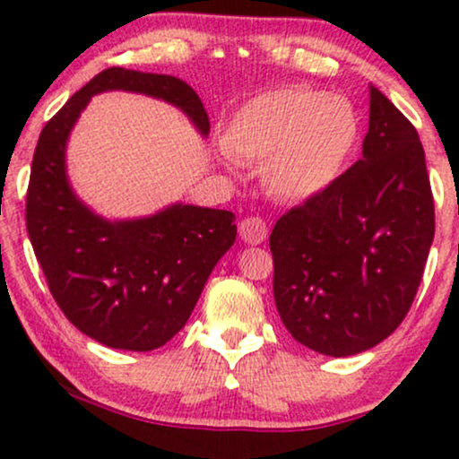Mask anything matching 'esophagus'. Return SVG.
Returning <instances> with one entry per match:
<instances>
[{
  "instance_id": "34e87169",
  "label": "esophagus",
  "mask_w": 459,
  "mask_h": 459,
  "mask_svg": "<svg viewBox=\"0 0 459 459\" xmlns=\"http://www.w3.org/2000/svg\"><path fill=\"white\" fill-rule=\"evenodd\" d=\"M240 236L242 240L249 242V245H262L268 236V225L266 221L260 217H249L240 223Z\"/></svg>"
}]
</instances>
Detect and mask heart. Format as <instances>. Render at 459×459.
Returning a JSON list of instances; mask_svg holds the SVG:
<instances>
[{"label":"heart","instance_id":"1","mask_svg":"<svg viewBox=\"0 0 459 459\" xmlns=\"http://www.w3.org/2000/svg\"><path fill=\"white\" fill-rule=\"evenodd\" d=\"M359 134V113L346 96L290 85L247 100L223 143L234 159L264 163V180L279 199L300 204L342 176Z\"/></svg>","mask_w":459,"mask_h":459}]
</instances>
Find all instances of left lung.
<instances>
[{
	"label": "left lung",
	"instance_id": "left-lung-1",
	"mask_svg": "<svg viewBox=\"0 0 459 459\" xmlns=\"http://www.w3.org/2000/svg\"><path fill=\"white\" fill-rule=\"evenodd\" d=\"M432 240L419 133L371 85L363 156L271 234L274 305L290 335L326 357L374 348L411 311Z\"/></svg>",
	"mask_w": 459,
	"mask_h": 459
}]
</instances>
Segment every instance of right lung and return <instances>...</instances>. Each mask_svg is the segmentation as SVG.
<instances>
[{
	"instance_id": "add662e5",
	"label": "right lung",
	"mask_w": 459,
	"mask_h": 459,
	"mask_svg": "<svg viewBox=\"0 0 459 459\" xmlns=\"http://www.w3.org/2000/svg\"><path fill=\"white\" fill-rule=\"evenodd\" d=\"M126 90L182 109L206 137L208 113L191 85L171 74L107 68L68 99L42 128L25 223L36 260L64 316L117 350L160 348L186 325L217 262L236 240L230 210L174 206L152 217L107 221L74 195L66 142L94 94Z\"/></svg>"
}]
</instances>
